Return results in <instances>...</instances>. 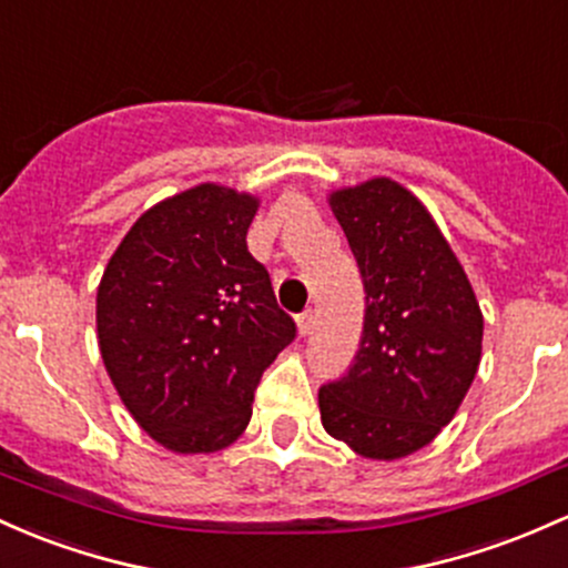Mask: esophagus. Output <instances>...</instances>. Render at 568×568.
<instances>
[{"label": "esophagus", "mask_w": 568, "mask_h": 568, "mask_svg": "<svg viewBox=\"0 0 568 568\" xmlns=\"http://www.w3.org/2000/svg\"><path fill=\"white\" fill-rule=\"evenodd\" d=\"M296 326H298V334H302V336L313 334V326H315V315H313V310H304V313L296 317Z\"/></svg>", "instance_id": "esophagus-1"}]
</instances>
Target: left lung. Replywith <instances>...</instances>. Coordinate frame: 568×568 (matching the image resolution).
Segmentation results:
<instances>
[{"label": "left lung", "instance_id": "left-lung-1", "mask_svg": "<svg viewBox=\"0 0 568 568\" xmlns=\"http://www.w3.org/2000/svg\"><path fill=\"white\" fill-rule=\"evenodd\" d=\"M366 291L345 377L317 394L323 428L364 458L420 450L453 420L477 375L483 313L423 202L390 178L328 193Z\"/></svg>", "mask_w": 568, "mask_h": 568}]
</instances>
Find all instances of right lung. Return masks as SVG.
I'll list each match as a JSON object with an SVG mask.
<instances>
[{
    "label": "right lung",
    "mask_w": 568,
    "mask_h": 568,
    "mask_svg": "<svg viewBox=\"0 0 568 568\" xmlns=\"http://www.w3.org/2000/svg\"><path fill=\"white\" fill-rule=\"evenodd\" d=\"M258 199L202 183L153 204L97 291L104 369L132 417L172 453H215L247 428L253 390L296 336L247 251Z\"/></svg>",
    "instance_id": "obj_1"
}]
</instances>
